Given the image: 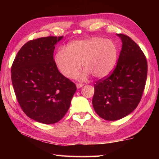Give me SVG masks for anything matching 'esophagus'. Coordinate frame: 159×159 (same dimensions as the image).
<instances>
[{"label":"esophagus","instance_id":"esophagus-1","mask_svg":"<svg viewBox=\"0 0 159 159\" xmlns=\"http://www.w3.org/2000/svg\"><path fill=\"white\" fill-rule=\"evenodd\" d=\"M83 85L84 84L83 83H76V87L78 89H79V88H80V87H82L83 86Z\"/></svg>","mask_w":159,"mask_h":159}]
</instances>
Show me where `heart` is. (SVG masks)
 <instances>
[{
  "label": "heart",
  "instance_id": "obj_1",
  "mask_svg": "<svg viewBox=\"0 0 159 159\" xmlns=\"http://www.w3.org/2000/svg\"><path fill=\"white\" fill-rule=\"evenodd\" d=\"M117 53V47L113 41L93 37L70 42L66 49L59 48L55 61L61 73L69 79L78 73L80 63L85 70L78 78L85 79L89 74L95 78H102L114 68Z\"/></svg>",
  "mask_w": 159,
  "mask_h": 159
}]
</instances>
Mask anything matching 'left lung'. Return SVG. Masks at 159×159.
<instances>
[{"label":"left lung","instance_id":"obj_1","mask_svg":"<svg viewBox=\"0 0 159 159\" xmlns=\"http://www.w3.org/2000/svg\"><path fill=\"white\" fill-rule=\"evenodd\" d=\"M122 48L116 68L94 84L93 109L104 120L121 119L136 109L146 86L148 63L140 47L129 37L117 34Z\"/></svg>","mask_w":159,"mask_h":159}]
</instances>
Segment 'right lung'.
<instances>
[{"label":"right lung","instance_id":"add662e5","mask_svg":"<svg viewBox=\"0 0 159 159\" xmlns=\"http://www.w3.org/2000/svg\"><path fill=\"white\" fill-rule=\"evenodd\" d=\"M63 36L30 40L18 51L11 66V81L17 100L26 116L51 124L65 116L76 90L59 72L53 59L55 45Z\"/></svg>","mask_w":159,"mask_h":159}]
</instances>
